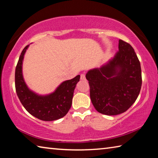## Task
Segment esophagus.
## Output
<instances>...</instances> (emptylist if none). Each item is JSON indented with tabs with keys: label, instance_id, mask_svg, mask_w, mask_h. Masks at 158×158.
<instances>
[{
	"label": "esophagus",
	"instance_id": "esophagus-1",
	"mask_svg": "<svg viewBox=\"0 0 158 158\" xmlns=\"http://www.w3.org/2000/svg\"><path fill=\"white\" fill-rule=\"evenodd\" d=\"M81 80H85V77L84 74H81Z\"/></svg>",
	"mask_w": 158,
	"mask_h": 158
}]
</instances>
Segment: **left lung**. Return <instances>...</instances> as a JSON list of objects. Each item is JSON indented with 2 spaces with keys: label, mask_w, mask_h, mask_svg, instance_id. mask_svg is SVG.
I'll use <instances>...</instances> for the list:
<instances>
[{
  "label": "left lung",
  "mask_w": 158,
  "mask_h": 158,
  "mask_svg": "<svg viewBox=\"0 0 158 158\" xmlns=\"http://www.w3.org/2000/svg\"><path fill=\"white\" fill-rule=\"evenodd\" d=\"M85 78L93 106L108 116L126 111L137 100L142 84L137 56L132 47L122 40L114 57L100 68L88 71Z\"/></svg>",
  "instance_id": "left-lung-1"
}]
</instances>
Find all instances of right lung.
I'll list each match as a JSON object with an SVG mask.
<instances>
[{
  "instance_id": "obj_1",
  "label": "right lung",
  "mask_w": 158,
  "mask_h": 158,
  "mask_svg": "<svg viewBox=\"0 0 158 158\" xmlns=\"http://www.w3.org/2000/svg\"><path fill=\"white\" fill-rule=\"evenodd\" d=\"M21 52L15 69V88L19 99L29 114L44 121H52L65 116L71 107L74 90L79 81L80 75L61 83L54 92L40 95L29 89L23 79L22 64L28 48Z\"/></svg>"
}]
</instances>
